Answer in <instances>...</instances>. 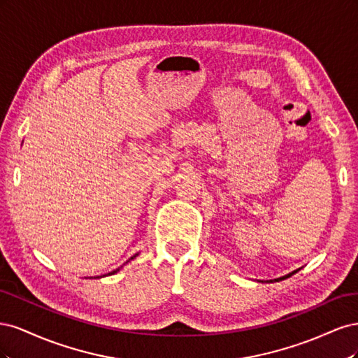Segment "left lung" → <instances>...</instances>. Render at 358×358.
<instances>
[{"instance_id": "1", "label": "left lung", "mask_w": 358, "mask_h": 358, "mask_svg": "<svg viewBox=\"0 0 358 358\" xmlns=\"http://www.w3.org/2000/svg\"><path fill=\"white\" fill-rule=\"evenodd\" d=\"M297 272H299V268H297V270H294V272H291V273L285 275V276H280V278H276V279H270V280H267V282H279V280L287 279V278H289L291 275H294V273H297ZM262 282H263V280H262Z\"/></svg>"}]
</instances>
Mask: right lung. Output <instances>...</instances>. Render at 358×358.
Returning a JSON list of instances; mask_svg holds the SVG:
<instances>
[{
  "instance_id": "right-lung-1",
  "label": "right lung",
  "mask_w": 358,
  "mask_h": 358,
  "mask_svg": "<svg viewBox=\"0 0 358 358\" xmlns=\"http://www.w3.org/2000/svg\"><path fill=\"white\" fill-rule=\"evenodd\" d=\"M137 255H138V254H134V255H133L131 258H129V259H134ZM129 259H128V262H129ZM128 262H127V263H128ZM121 268H122V266H121V267H117L116 270H113V272H110L109 275H115V273H116V272H119V270H121ZM104 276H107V275H103V276H96V278H104Z\"/></svg>"
}]
</instances>
